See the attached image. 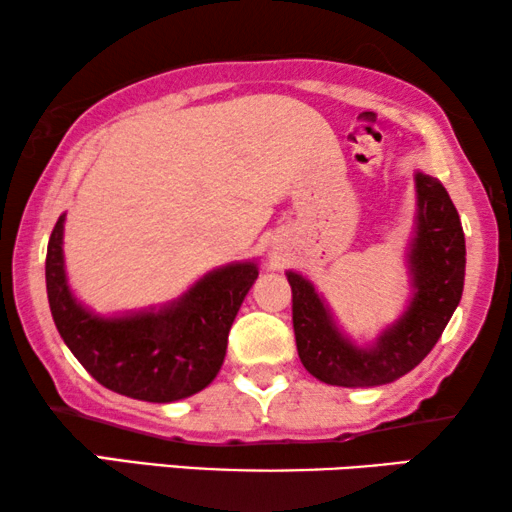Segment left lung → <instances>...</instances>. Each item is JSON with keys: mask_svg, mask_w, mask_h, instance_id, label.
<instances>
[{"mask_svg": "<svg viewBox=\"0 0 512 512\" xmlns=\"http://www.w3.org/2000/svg\"><path fill=\"white\" fill-rule=\"evenodd\" d=\"M417 235L410 249L415 298L377 345L359 349L342 338L314 286L286 272L293 293V333L298 356L317 380L338 387H377L410 373L431 352L464 291L466 240L457 207L438 179L415 174Z\"/></svg>", "mask_w": 512, "mask_h": 512, "instance_id": "8db88e82", "label": "left lung"}]
</instances>
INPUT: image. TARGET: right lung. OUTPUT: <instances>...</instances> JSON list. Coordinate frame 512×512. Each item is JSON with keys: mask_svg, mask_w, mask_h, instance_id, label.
<instances>
[{"mask_svg": "<svg viewBox=\"0 0 512 512\" xmlns=\"http://www.w3.org/2000/svg\"><path fill=\"white\" fill-rule=\"evenodd\" d=\"M62 223L46 251V291L55 326L102 387L149 403H172L207 387L221 370L228 333L258 277L256 263L209 272L158 312L102 319L76 303L62 261Z\"/></svg>", "mask_w": 512, "mask_h": 512, "instance_id": "add662e5", "label": "right lung"}]
</instances>
